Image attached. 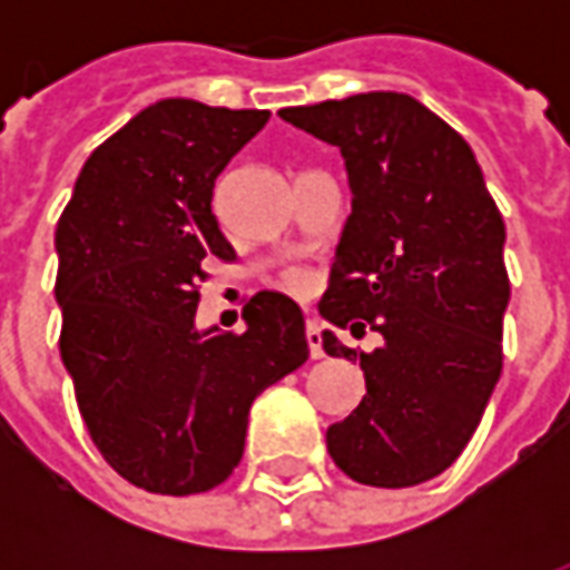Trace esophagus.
Masks as SVG:
<instances>
[{"label": "esophagus", "instance_id": "esophagus-1", "mask_svg": "<svg viewBox=\"0 0 570 570\" xmlns=\"http://www.w3.org/2000/svg\"><path fill=\"white\" fill-rule=\"evenodd\" d=\"M305 338H308V347H311V357L321 360L323 357V338H321V323L317 321H308L305 323Z\"/></svg>", "mask_w": 570, "mask_h": 570}]
</instances>
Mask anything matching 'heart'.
Wrapping results in <instances>:
<instances>
[{"mask_svg":"<svg viewBox=\"0 0 570 570\" xmlns=\"http://www.w3.org/2000/svg\"><path fill=\"white\" fill-rule=\"evenodd\" d=\"M286 284L293 286V289H305V286H308V277L302 272H289L286 274Z\"/></svg>","mask_w":570,"mask_h":570,"instance_id":"1","label":"heart"}]
</instances>
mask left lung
<instances>
[{"label":"left lung","mask_w":570,"mask_h":570,"mask_svg":"<svg viewBox=\"0 0 570 570\" xmlns=\"http://www.w3.org/2000/svg\"><path fill=\"white\" fill-rule=\"evenodd\" d=\"M281 118L338 146L354 195L317 308L338 330L384 338L357 354L323 330V351L360 360L366 379L326 449L363 485L428 482L464 452L501 379V210L464 137L409 94L289 106Z\"/></svg>","instance_id":"obj_1"}]
</instances>
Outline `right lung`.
<instances>
[{
	"label": "right lung",
	"instance_id": "obj_1",
	"mask_svg": "<svg viewBox=\"0 0 570 570\" xmlns=\"http://www.w3.org/2000/svg\"><path fill=\"white\" fill-rule=\"evenodd\" d=\"M167 97L81 167L57 223L60 357L106 464L137 489L198 494L232 476L253 400L308 360L284 293L244 305V333L198 330L204 256L235 259L213 186L268 121Z\"/></svg>",
	"mask_w": 570,
	"mask_h": 570
}]
</instances>
